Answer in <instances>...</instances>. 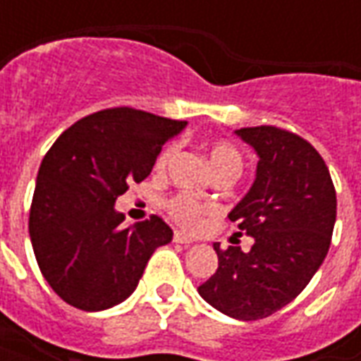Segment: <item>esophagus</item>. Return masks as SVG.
Instances as JSON below:
<instances>
[{
  "instance_id": "obj_1",
  "label": "esophagus",
  "mask_w": 361,
  "mask_h": 361,
  "mask_svg": "<svg viewBox=\"0 0 361 361\" xmlns=\"http://www.w3.org/2000/svg\"><path fill=\"white\" fill-rule=\"evenodd\" d=\"M173 242L181 243V245H189V243H193V238L183 234V232H173Z\"/></svg>"
}]
</instances>
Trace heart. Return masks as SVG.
Instances as JSON below:
<instances>
[{
  "label": "heart",
  "mask_w": 361,
  "mask_h": 361,
  "mask_svg": "<svg viewBox=\"0 0 361 361\" xmlns=\"http://www.w3.org/2000/svg\"><path fill=\"white\" fill-rule=\"evenodd\" d=\"M173 152H176L173 145H168V147L160 150L157 164H154L157 172H162V170L168 168V164L172 162ZM207 158H209L211 168L216 176L219 173H234V176H238V172L242 170V154L238 152L235 147H232L226 141L211 142L207 147ZM166 211L181 226L195 228L203 220L204 207L188 193H180V195H173L166 201Z\"/></svg>",
  "instance_id": "b5f03b06"
}]
</instances>
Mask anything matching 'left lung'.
I'll use <instances>...</instances> for the list:
<instances>
[{
    "instance_id": "8db88e82",
    "label": "left lung",
    "mask_w": 361,
    "mask_h": 361,
    "mask_svg": "<svg viewBox=\"0 0 361 361\" xmlns=\"http://www.w3.org/2000/svg\"><path fill=\"white\" fill-rule=\"evenodd\" d=\"M257 152L253 185L228 219L253 238L251 250H220L219 269L199 286L214 310L257 321L282 310L325 261L336 220V191L325 160L300 135L274 126L243 127Z\"/></svg>"
}]
</instances>
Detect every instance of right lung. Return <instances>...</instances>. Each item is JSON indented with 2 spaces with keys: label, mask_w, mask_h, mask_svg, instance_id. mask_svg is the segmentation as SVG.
I'll return each instance as SVG.
<instances>
[{
  "label": "right lung",
  "mask_w": 361,
  "mask_h": 361,
  "mask_svg": "<svg viewBox=\"0 0 361 361\" xmlns=\"http://www.w3.org/2000/svg\"><path fill=\"white\" fill-rule=\"evenodd\" d=\"M185 126L108 108L79 119L46 152L28 232L44 279L63 302L82 311L118 305L133 294L154 250L172 242L160 216L123 228L114 204L152 172L162 145Z\"/></svg>",
  "instance_id": "add662e5"
}]
</instances>
